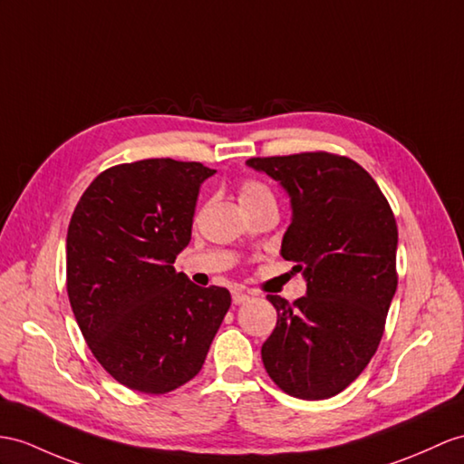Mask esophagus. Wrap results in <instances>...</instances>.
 I'll list each match as a JSON object with an SVG mask.
<instances>
[{
    "instance_id": "obj_1",
    "label": "esophagus",
    "mask_w": 464,
    "mask_h": 464,
    "mask_svg": "<svg viewBox=\"0 0 464 464\" xmlns=\"http://www.w3.org/2000/svg\"><path fill=\"white\" fill-rule=\"evenodd\" d=\"M250 301V295H246L244 291H232V303L234 304H244Z\"/></svg>"
}]
</instances>
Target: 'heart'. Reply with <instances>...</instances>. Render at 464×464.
Segmentation results:
<instances>
[{"label": "heart", "instance_id": "obj_1", "mask_svg": "<svg viewBox=\"0 0 464 464\" xmlns=\"http://www.w3.org/2000/svg\"><path fill=\"white\" fill-rule=\"evenodd\" d=\"M274 200L269 190L262 185L256 183V180H247V183L242 185L240 190V205H252V202H259V200Z\"/></svg>", "mask_w": 464, "mask_h": 464}]
</instances>
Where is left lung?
<instances>
[{"instance_id":"1","label":"left lung","mask_w":464,"mask_h":464,"mask_svg":"<svg viewBox=\"0 0 464 464\" xmlns=\"http://www.w3.org/2000/svg\"><path fill=\"white\" fill-rule=\"evenodd\" d=\"M289 197L281 256L295 262L307 293L293 304L267 295L277 324L262 346L269 378L293 398L326 400L374 356L398 287V226L376 180L348 157H254Z\"/></svg>"}]
</instances>
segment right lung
I'll list each match as a JSON object with an SVG mask.
<instances>
[{
  "instance_id": "right-lung-1",
  "label": "right lung",
  "mask_w": 464,
  "mask_h": 464,
  "mask_svg": "<svg viewBox=\"0 0 464 464\" xmlns=\"http://www.w3.org/2000/svg\"><path fill=\"white\" fill-rule=\"evenodd\" d=\"M214 169L143 160L98 175L66 234V291L98 362L126 388L167 393L195 378L230 309V291L173 267L190 242Z\"/></svg>"
}]
</instances>
